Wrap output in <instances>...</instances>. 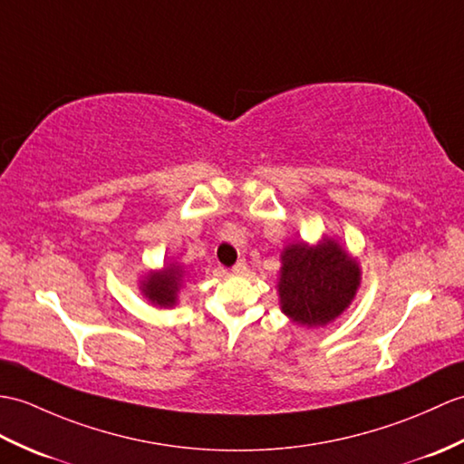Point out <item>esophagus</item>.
<instances>
[{
    "label": "esophagus",
    "instance_id": "34e87169",
    "mask_svg": "<svg viewBox=\"0 0 464 464\" xmlns=\"http://www.w3.org/2000/svg\"><path fill=\"white\" fill-rule=\"evenodd\" d=\"M231 271H233L235 275H243V273L246 271V263H245V258H241V261H237V263L233 265Z\"/></svg>",
    "mask_w": 464,
    "mask_h": 464
}]
</instances>
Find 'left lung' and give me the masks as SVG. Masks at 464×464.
Returning a JSON list of instances; mask_svg holds the SVG:
<instances>
[{
    "label": "left lung",
    "mask_w": 464,
    "mask_h": 464,
    "mask_svg": "<svg viewBox=\"0 0 464 464\" xmlns=\"http://www.w3.org/2000/svg\"><path fill=\"white\" fill-rule=\"evenodd\" d=\"M278 298L281 310L300 326H326L346 310L358 293L362 271L338 241L293 243L281 255Z\"/></svg>",
    "instance_id": "8db88e82"
}]
</instances>
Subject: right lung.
Listing matches in <instances>:
<instances>
[{
	"label": "right lung",
	"instance_id": "obj_1",
	"mask_svg": "<svg viewBox=\"0 0 464 464\" xmlns=\"http://www.w3.org/2000/svg\"><path fill=\"white\" fill-rule=\"evenodd\" d=\"M183 278H186L183 266L169 263V265H164L161 271L148 273L144 276V281L140 283V290H142V295L154 306L171 308L178 304V293L183 285Z\"/></svg>",
	"mask_w": 464,
	"mask_h": 464
}]
</instances>
